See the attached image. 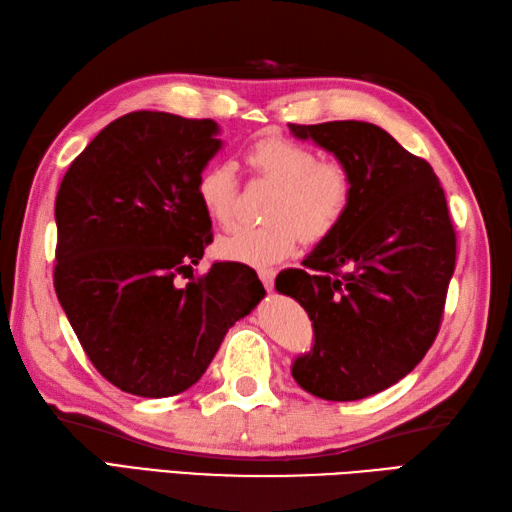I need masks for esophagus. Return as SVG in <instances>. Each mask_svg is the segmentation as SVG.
Instances as JSON below:
<instances>
[{
    "label": "esophagus",
    "instance_id": "obj_1",
    "mask_svg": "<svg viewBox=\"0 0 512 512\" xmlns=\"http://www.w3.org/2000/svg\"><path fill=\"white\" fill-rule=\"evenodd\" d=\"M259 279H262V284L266 290H273V284H275V270L273 268H259L257 270Z\"/></svg>",
    "mask_w": 512,
    "mask_h": 512
}]
</instances>
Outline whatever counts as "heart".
Here are the masks:
<instances>
[{"label": "heart", "mask_w": 512, "mask_h": 512, "mask_svg": "<svg viewBox=\"0 0 512 512\" xmlns=\"http://www.w3.org/2000/svg\"><path fill=\"white\" fill-rule=\"evenodd\" d=\"M248 165L259 176L275 182L270 200V222L262 226H235L217 239V253L228 262L266 268L295 253L301 235L308 242L328 237L347 213L352 180L334 162H321L306 145L288 138L259 140L248 151ZM198 202L215 222L228 224L235 215L239 180L231 160H215L195 184Z\"/></svg>", "instance_id": "obj_1"}]
</instances>
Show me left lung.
<instances>
[{
	"mask_svg": "<svg viewBox=\"0 0 512 512\" xmlns=\"http://www.w3.org/2000/svg\"><path fill=\"white\" fill-rule=\"evenodd\" d=\"M332 154L352 180L341 224L279 275L312 321V347L292 361L308 394L374 396L416 367L436 339L455 268L447 198L429 162L365 121L288 125Z\"/></svg>",
	"mask_w": 512,
	"mask_h": 512,
	"instance_id": "left-lung-1",
	"label": "left lung"
}]
</instances>
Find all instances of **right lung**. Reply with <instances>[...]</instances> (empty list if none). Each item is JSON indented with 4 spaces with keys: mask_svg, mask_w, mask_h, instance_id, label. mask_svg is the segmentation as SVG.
<instances>
[{
    "mask_svg": "<svg viewBox=\"0 0 512 512\" xmlns=\"http://www.w3.org/2000/svg\"><path fill=\"white\" fill-rule=\"evenodd\" d=\"M217 136L211 118L125 114L59 187L54 290L92 365L127 394L187 391L266 295L244 264L215 262L193 279L211 242L195 184L224 145ZM178 274L192 281L178 287Z\"/></svg>",
    "mask_w": 512,
    "mask_h": 512,
    "instance_id": "right-lung-1",
    "label": "right lung"
}]
</instances>
